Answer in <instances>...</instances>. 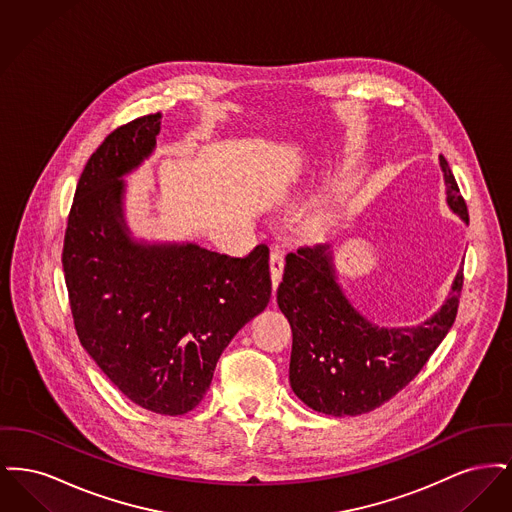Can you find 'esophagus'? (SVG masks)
Returning a JSON list of instances; mask_svg holds the SVG:
<instances>
[{
	"instance_id": "1",
	"label": "esophagus",
	"mask_w": 512,
	"mask_h": 512,
	"mask_svg": "<svg viewBox=\"0 0 512 512\" xmlns=\"http://www.w3.org/2000/svg\"><path fill=\"white\" fill-rule=\"evenodd\" d=\"M282 272H284V253L274 249L270 253V278H272V290L276 292L280 280H282Z\"/></svg>"
}]
</instances>
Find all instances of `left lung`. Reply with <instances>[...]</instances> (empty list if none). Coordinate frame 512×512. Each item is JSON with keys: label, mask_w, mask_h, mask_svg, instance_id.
<instances>
[{"label": "left lung", "mask_w": 512, "mask_h": 512, "mask_svg": "<svg viewBox=\"0 0 512 512\" xmlns=\"http://www.w3.org/2000/svg\"><path fill=\"white\" fill-rule=\"evenodd\" d=\"M447 205L464 222L468 209L449 163L439 155ZM457 272L445 305L411 328L368 322L341 292L330 245H301L286 255L276 301L293 332L290 384L307 407L332 416L370 413L403 390L453 326L463 290Z\"/></svg>", "instance_id": "obj_1"}]
</instances>
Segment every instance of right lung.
<instances>
[{
    "mask_svg": "<svg viewBox=\"0 0 512 512\" xmlns=\"http://www.w3.org/2000/svg\"><path fill=\"white\" fill-rule=\"evenodd\" d=\"M161 113L126 122L80 174L63 244L74 328L103 374L151 413H188L220 353L270 301L268 247L245 257L195 244L134 242L122 219L124 174L155 147Z\"/></svg>",
    "mask_w": 512,
    "mask_h": 512,
    "instance_id": "add662e5",
    "label": "right lung"
}]
</instances>
